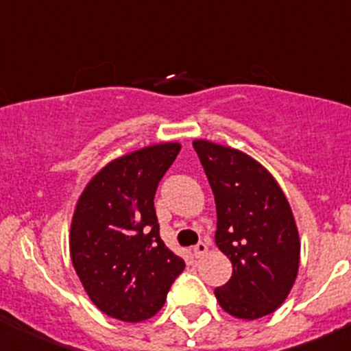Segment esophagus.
I'll list each match as a JSON object with an SVG mask.
<instances>
[{
	"label": "esophagus",
	"mask_w": 351,
	"mask_h": 351,
	"mask_svg": "<svg viewBox=\"0 0 351 351\" xmlns=\"http://www.w3.org/2000/svg\"><path fill=\"white\" fill-rule=\"evenodd\" d=\"M207 251H208L207 244H205V243H198L197 246L193 247V256H195V258H202L205 253H207Z\"/></svg>",
	"instance_id": "1"
}]
</instances>
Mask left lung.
Returning a JSON list of instances; mask_svg holds the SVG:
<instances>
[{
  "label": "left lung",
  "mask_w": 351,
  "mask_h": 351,
  "mask_svg": "<svg viewBox=\"0 0 351 351\" xmlns=\"http://www.w3.org/2000/svg\"><path fill=\"white\" fill-rule=\"evenodd\" d=\"M193 147L214 192L215 244L232 263L228 284L214 290L217 302L239 319L268 316L299 271V232L287 197L251 156L202 139Z\"/></svg>",
  "instance_id": "1"
}]
</instances>
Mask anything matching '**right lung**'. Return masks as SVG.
<instances>
[{
    "instance_id": "add662e5",
    "label": "right lung",
    "mask_w": 351,
    "mask_h": 351,
    "mask_svg": "<svg viewBox=\"0 0 351 351\" xmlns=\"http://www.w3.org/2000/svg\"><path fill=\"white\" fill-rule=\"evenodd\" d=\"M180 149L178 143H165L113 159L77 200L71 260L90 299L110 317H153L185 268L162 243L154 208L159 182Z\"/></svg>"
}]
</instances>
